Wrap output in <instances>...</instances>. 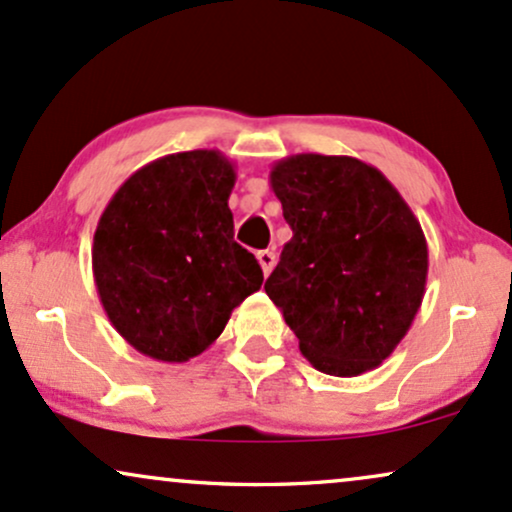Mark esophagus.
<instances>
[{"mask_svg":"<svg viewBox=\"0 0 512 512\" xmlns=\"http://www.w3.org/2000/svg\"><path fill=\"white\" fill-rule=\"evenodd\" d=\"M256 258H258V263H261L263 275H270V270H273V266H275V251H268V249L258 251Z\"/></svg>","mask_w":512,"mask_h":512,"instance_id":"esophagus-1","label":"esophagus"}]
</instances>
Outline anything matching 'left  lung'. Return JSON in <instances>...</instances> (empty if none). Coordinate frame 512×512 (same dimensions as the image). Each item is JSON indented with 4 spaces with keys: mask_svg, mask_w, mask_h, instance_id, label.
<instances>
[{
    "mask_svg": "<svg viewBox=\"0 0 512 512\" xmlns=\"http://www.w3.org/2000/svg\"><path fill=\"white\" fill-rule=\"evenodd\" d=\"M270 186L292 239L266 294L311 366L359 376L393 354L424 299L429 249L393 184L350 155L275 162Z\"/></svg>",
    "mask_w": 512,
    "mask_h": 512,
    "instance_id": "8db88e82",
    "label": "left lung"
}]
</instances>
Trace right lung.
Listing matches in <instances>:
<instances>
[{"label":"right lung","instance_id":"1","mask_svg":"<svg viewBox=\"0 0 512 512\" xmlns=\"http://www.w3.org/2000/svg\"><path fill=\"white\" fill-rule=\"evenodd\" d=\"M234 179L220 150L172 153L131 174L102 210L93 237L102 309L150 359L189 362L261 290V266L234 242Z\"/></svg>","mask_w":512,"mask_h":512}]
</instances>
